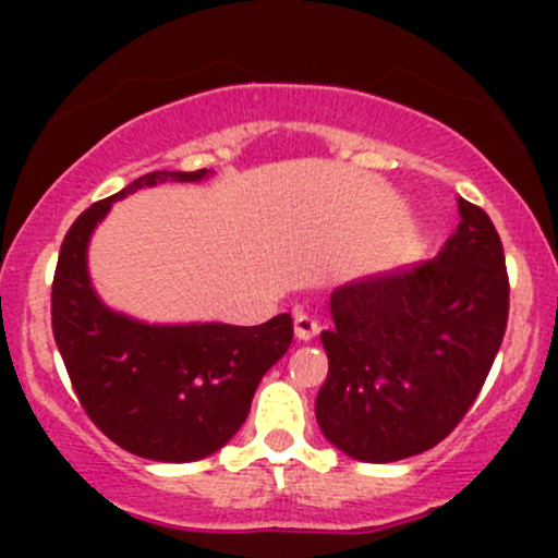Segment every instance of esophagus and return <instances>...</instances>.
I'll return each mask as SVG.
<instances>
[{"label":"esophagus","mask_w":558,"mask_h":558,"mask_svg":"<svg viewBox=\"0 0 558 558\" xmlns=\"http://www.w3.org/2000/svg\"><path fill=\"white\" fill-rule=\"evenodd\" d=\"M317 330H319V325L315 317L304 315V312H296V317H293V332H296L299 341H304V343L312 341V338L317 336Z\"/></svg>","instance_id":"esophagus-1"}]
</instances>
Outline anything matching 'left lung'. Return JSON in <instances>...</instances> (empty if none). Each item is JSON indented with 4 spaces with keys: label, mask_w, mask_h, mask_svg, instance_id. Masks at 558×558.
Listing matches in <instances>:
<instances>
[{
    "label": "left lung",
    "mask_w": 558,
    "mask_h": 558,
    "mask_svg": "<svg viewBox=\"0 0 558 558\" xmlns=\"http://www.w3.org/2000/svg\"><path fill=\"white\" fill-rule=\"evenodd\" d=\"M457 204L462 222L433 259L330 293L315 414L345 457L388 464L427 451L490 373L509 319L504 246L483 209Z\"/></svg>",
    "instance_id": "obj_1"
}]
</instances>
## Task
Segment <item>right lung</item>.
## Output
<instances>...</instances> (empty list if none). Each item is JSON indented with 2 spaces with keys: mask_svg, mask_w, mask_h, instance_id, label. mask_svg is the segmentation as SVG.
<instances>
[{
  "mask_svg": "<svg viewBox=\"0 0 558 558\" xmlns=\"http://www.w3.org/2000/svg\"><path fill=\"white\" fill-rule=\"evenodd\" d=\"M213 170H157L96 202L62 241L52 330L81 407L107 438L151 462H198L241 430L254 390L293 341L291 315L254 328L151 325L114 312L88 275V241L114 202L157 183H198Z\"/></svg>",
  "mask_w": 558,
  "mask_h": 558,
  "instance_id": "right-lung-1",
  "label": "right lung"
}]
</instances>
